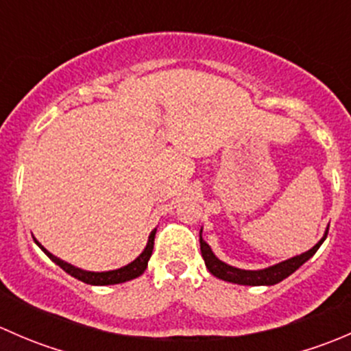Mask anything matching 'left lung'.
I'll return each mask as SVG.
<instances>
[{"instance_id":"obj_1","label":"left lung","mask_w":351,"mask_h":351,"mask_svg":"<svg viewBox=\"0 0 351 351\" xmlns=\"http://www.w3.org/2000/svg\"><path fill=\"white\" fill-rule=\"evenodd\" d=\"M329 229V228H328ZM326 234L323 236L319 243L313 247V250L306 251V253L299 254V256H293L290 260L282 261V263L274 265L270 268H265V270H241V268H234L231 265L224 263V261L219 260L214 253H212L210 246L204 241L202 238V231H200V251H202V256H204L205 261V267L208 268L214 277L221 278V280L226 282H232V284H239V285H275L278 282H282L284 278L292 275L300 265L306 263L317 250L319 246L323 244L324 239H326Z\"/></svg>"}]
</instances>
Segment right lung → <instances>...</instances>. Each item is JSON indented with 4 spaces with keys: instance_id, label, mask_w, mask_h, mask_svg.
Here are the masks:
<instances>
[{
    "instance_id": "1",
    "label": "right lung",
    "mask_w": 351,
    "mask_h": 351,
    "mask_svg": "<svg viewBox=\"0 0 351 351\" xmlns=\"http://www.w3.org/2000/svg\"><path fill=\"white\" fill-rule=\"evenodd\" d=\"M154 236H156V229L153 232H151L146 250H144L143 253H141L139 256H137L136 260L132 261V263H129V265H125V267L119 268V270H112V271H86V270H81V268H76V267H73V265L66 263V261L59 260V258H56L54 254L49 253L45 247H42V244H38L37 241H35V243L40 246V250L44 251V253L47 254V256L51 258V260L54 261L56 265H59V267H61L62 270L66 271V274H69L71 277L77 278V280L84 282V284H90V285H113V284H122V282L132 280V278H137L139 275L144 274V270L147 268V261H149L151 254H153Z\"/></svg>"
}]
</instances>
